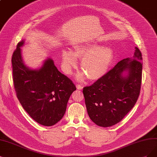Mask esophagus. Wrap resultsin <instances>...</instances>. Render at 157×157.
Returning <instances> with one entry per match:
<instances>
[{"instance_id": "esophagus-1", "label": "esophagus", "mask_w": 157, "mask_h": 157, "mask_svg": "<svg viewBox=\"0 0 157 157\" xmlns=\"http://www.w3.org/2000/svg\"><path fill=\"white\" fill-rule=\"evenodd\" d=\"M76 87L78 90H82V89H83V86L82 85H77Z\"/></svg>"}]
</instances>
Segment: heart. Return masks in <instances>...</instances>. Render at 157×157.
<instances>
[{
    "label": "heart",
    "mask_w": 157,
    "mask_h": 157,
    "mask_svg": "<svg viewBox=\"0 0 157 157\" xmlns=\"http://www.w3.org/2000/svg\"><path fill=\"white\" fill-rule=\"evenodd\" d=\"M74 53L64 50L61 54V67L67 74H71L78 66V58L82 59L81 67L85 73L79 75L80 79L89 77L98 80L105 75L114 59V52L108 46H101L95 43H84L73 45Z\"/></svg>",
    "instance_id": "heart-1"
}]
</instances>
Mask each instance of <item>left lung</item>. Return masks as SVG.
I'll return each mask as SVG.
<instances>
[{
    "label": "left lung",
    "mask_w": 157,
    "mask_h": 157,
    "mask_svg": "<svg viewBox=\"0 0 157 157\" xmlns=\"http://www.w3.org/2000/svg\"><path fill=\"white\" fill-rule=\"evenodd\" d=\"M142 53L118 62L103 78L83 88L87 113L97 125L111 127L122 120L135 106L140 92Z\"/></svg>",
    "instance_id": "obj_1"
}]
</instances>
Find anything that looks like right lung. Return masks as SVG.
I'll list each match as a JSON object with an SVG mask.
<instances>
[{
	"label": "right lung",
	"instance_id": "1",
	"mask_svg": "<svg viewBox=\"0 0 157 157\" xmlns=\"http://www.w3.org/2000/svg\"><path fill=\"white\" fill-rule=\"evenodd\" d=\"M21 40L17 45L11 63L13 80L17 97L31 118L39 124L52 126L65 113L67 103L75 85L61 74L50 58L38 70L27 67L22 61Z\"/></svg>",
	"mask_w": 157,
	"mask_h": 157
}]
</instances>
